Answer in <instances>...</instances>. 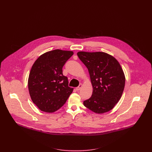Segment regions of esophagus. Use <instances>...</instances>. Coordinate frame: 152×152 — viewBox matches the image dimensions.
<instances>
[{
    "label": "esophagus",
    "instance_id": "obj_1",
    "mask_svg": "<svg viewBox=\"0 0 152 152\" xmlns=\"http://www.w3.org/2000/svg\"><path fill=\"white\" fill-rule=\"evenodd\" d=\"M82 87H83V85H82L81 84H80L79 85V86H78V87L76 88V90H77V91H79V90H80V89L82 88Z\"/></svg>",
    "mask_w": 152,
    "mask_h": 152
}]
</instances>
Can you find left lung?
Wrapping results in <instances>:
<instances>
[{
	"label": "left lung",
	"instance_id": "1",
	"mask_svg": "<svg viewBox=\"0 0 152 152\" xmlns=\"http://www.w3.org/2000/svg\"><path fill=\"white\" fill-rule=\"evenodd\" d=\"M77 56L87 66L93 88L86 107L96 113L113 108L121 99L125 84L123 69L113 56L104 52L80 51Z\"/></svg>",
	"mask_w": 152,
	"mask_h": 152
}]
</instances>
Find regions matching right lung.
<instances>
[{"label":"right lung","mask_w":152,"mask_h":152,"mask_svg":"<svg viewBox=\"0 0 152 152\" xmlns=\"http://www.w3.org/2000/svg\"><path fill=\"white\" fill-rule=\"evenodd\" d=\"M71 51L54 50L41 55L32 66L28 88L33 103L42 111L54 112L62 107L73 91L68 87L63 67Z\"/></svg>","instance_id":"obj_1"}]
</instances>
